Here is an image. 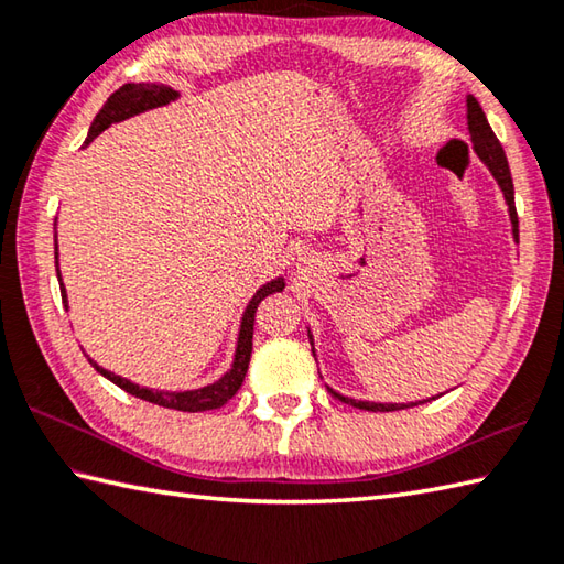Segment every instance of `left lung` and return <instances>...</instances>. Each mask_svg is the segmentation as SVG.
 I'll return each mask as SVG.
<instances>
[{"label": "left lung", "mask_w": 564, "mask_h": 564, "mask_svg": "<svg viewBox=\"0 0 564 564\" xmlns=\"http://www.w3.org/2000/svg\"><path fill=\"white\" fill-rule=\"evenodd\" d=\"M466 122H469V134H471V144H474V152L476 156L481 159L486 164L488 172L496 178L498 188L503 191V198H506V206H508V218H511V230H513V240L518 242V214H516V191H513V178H511V169H508V159L501 142L496 140V134L491 130V124H488L486 115L481 110L479 100L474 98V95H466ZM310 341H312V350H314V338L310 332ZM316 356V354H314ZM332 390V388H328ZM332 395L338 398L346 405H354L358 410H370V412H392V410H405V408H414V405H422V402H430V400H437V398H430V400H420V402H370V400H354L348 395H341V392L332 390Z\"/></svg>", "instance_id": "obj_1"}]
</instances>
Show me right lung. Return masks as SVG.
<instances>
[{
  "mask_svg": "<svg viewBox=\"0 0 564 564\" xmlns=\"http://www.w3.org/2000/svg\"><path fill=\"white\" fill-rule=\"evenodd\" d=\"M176 98H178V90L169 88V85H164V83H124L120 90H115L110 95L108 102L102 105V110L95 115V120H93L90 130H88V137H85V144H90L95 137L108 130L110 124L122 122V120H127V117H134V115L147 112V110L162 108V105L174 102ZM53 238H56V236H53ZM56 274H58V284H61L63 306L68 310V294H66V286H63L61 270H58V242H56ZM282 290H284V278H278V280H272L268 284H262L260 290L254 292V296L248 302L246 312H242V318H240V332H238V344H236V356H232V364L226 370V376H220L216 382H210V386L196 388V390L144 388V386H137V382H132V380L122 378V376L110 373V370H105L102 366L95 364L93 358H88V360L100 376L112 380L117 388H122L124 392H130V395L140 398V400L154 402V405H159V408L182 410V412L216 410L220 405H226V402L240 390L242 380H246L248 366H250V354H252L254 312H258V306H260L264 296H270L274 292H282Z\"/></svg>",
  "mask_w": 564,
  "mask_h": 564,
  "instance_id": "obj_1",
  "label": "right lung"
}]
</instances>
